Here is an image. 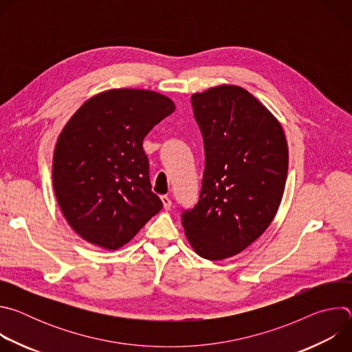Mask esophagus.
<instances>
[{
  "label": "esophagus",
  "mask_w": 352,
  "mask_h": 352,
  "mask_svg": "<svg viewBox=\"0 0 352 352\" xmlns=\"http://www.w3.org/2000/svg\"><path fill=\"white\" fill-rule=\"evenodd\" d=\"M162 202H163V206L166 210H170L173 208V202L168 196H162Z\"/></svg>",
  "instance_id": "esophagus-1"
}]
</instances>
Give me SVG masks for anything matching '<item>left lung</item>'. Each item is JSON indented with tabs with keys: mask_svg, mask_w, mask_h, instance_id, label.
I'll use <instances>...</instances> for the list:
<instances>
[{
	"mask_svg": "<svg viewBox=\"0 0 352 352\" xmlns=\"http://www.w3.org/2000/svg\"><path fill=\"white\" fill-rule=\"evenodd\" d=\"M204 138L205 171L197 204L181 214L195 252L231 258L273 221L280 206L288 148L278 121L238 86H217L190 97Z\"/></svg>",
	"mask_w": 352,
	"mask_h": 352,
	"instance_id": "obj_1",
	"label": "left lung"
}]
</instances>
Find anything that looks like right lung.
I'll list each match as a JSON object with an SVG mask.
<instances>
[{
  "mask_svg": "<svg viewBox=\"0 0 352 352\" xmlns=\"http://www.w3.org/2000/svg\"><path fill=\"white\" fill-rule=\"evenodd\" d=\"M174 110L156 91L116 89L87 100L64 126L53 184L68 224L83 239L118 249L163 209L142 144Z\"/></svg>",
  "mask_w": 352,
  "mask_h": 352,
  "instance_id": "add662e5",
  "label": "right lung"
}]
</instances>
